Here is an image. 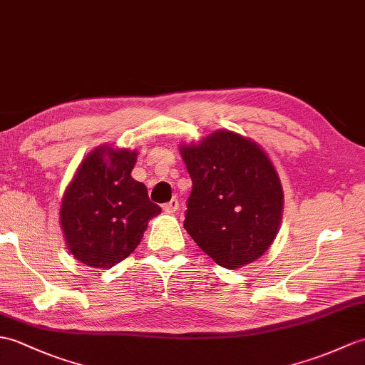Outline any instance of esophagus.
Returning <instances> with one entry per match:
<instances>
[{"mask_svg": "<svg viewBox=\"0 0 365 365\" xmlns=\"http://www.w3.org/2000/svg\"><path fill=\"white\" fill-rule=\"evenodd\" d=\"M163 210L166 211V213H169V215H171V213H175V211L179 210V200H177V199H173L171 202L165 203V205H163Z\"/></svg>", "mask_w": 365, "mask_h": 365, "instance_id": "1", "label": "esophagus"}]
</instances>
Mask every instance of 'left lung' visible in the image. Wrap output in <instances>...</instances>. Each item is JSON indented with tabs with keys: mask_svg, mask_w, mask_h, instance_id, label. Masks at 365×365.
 Returning <instances> with one entry per match:
<instances>
[{
	"mask_svg": "<svg viewBox=\"0 0 365 365\" xmlns=\"http://www.w3.org/2000/svg\"><path fill=\"white\" fill-rule=\"evenodd\" d=\"M192 180L183 227L219 266L240 269L272 245L283 216V186L257 141L215 130L180 144Z\"/></svg>",
	"mask_w": 365,
	"mask_h": 365,
	"instance_id": "8db88e82",
	"label": "left lung"
}]
</instances>
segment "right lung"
Returning a JSON list of instances; mask_svg holds the SVG:
<instances>
[{
	"label": "right lung",
	"instance_id": "add662e5",
	"mask_svg": "<svg viewBox=\"0 0 365 365\" xmlns=\"http://www.w3.org/2000/svg\"><path fill=\"white\" fill-rule=\"evenodd\" d=\"M137 150L101 144L82 160L61 202V227L71 255L110 269L137 249L148 222L162 213L146 185L132 179Z\"/></svg>",
	"mask_w": 365,
	"mask_h": 365
}]
</instances>
